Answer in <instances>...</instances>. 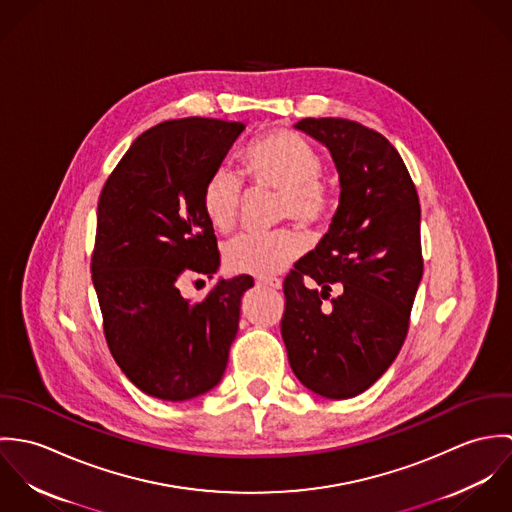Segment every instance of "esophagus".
Wrapping results in <instances>:
<instances>
[{"mask_svg":"<svg viewBox=\"0 0 512 512\" xmlns=\"http://www.w3.org/2000/svg\"><path fill=\"white\" fill-rule=\"evenodd\" d=\"M258 286H264V288H270V290H280L282 280H278V278H260Z\"/></svg>","mask_w":512,"mask_h":512,"instance_id":"esophagus-1","label":"esophagus"}]
</instances>
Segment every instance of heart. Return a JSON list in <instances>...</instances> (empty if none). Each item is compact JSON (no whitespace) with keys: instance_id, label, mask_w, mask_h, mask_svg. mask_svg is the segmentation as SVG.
<instances>
[{"instance_id":"b5f03b06","label":"heart","mask_w":512,"mask_h":512,"mask_svg":"<svg viewBox=\"0 0 512 512\" xmlns=\"http://www.w3.org/2000/svg\"><path fill=\"white\" fill-rule=\"evenodd\" d=\"M248 179L258 189L278 193V219L323 224L333 213V191L321 177L323 159L305 138L290 130L262 136L244 155ZM244 187L228 167H217L205 181L201 209L217 232H230L240 215ZM307 248V238L293 228L268 234L248 232L224 248V264L234 274L258 278L286 270Z\"/></svg>"}]
</instances>
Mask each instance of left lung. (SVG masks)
I'll return each mask as SVG.
<instances>
[{
	"label": "left lung",
	"instance_id": "left-lung-1",
	"mask_svg": "<svg viewBox=\"0 0 512 512\" xmlns=\"http://www.w3.org/2000/svg\"><path fill=\"white\" fill-rule=\"evenodd\" d=\"M295 128L329 147L341 199L329 232L284 280L280 327L299 382L343 400L370 388L408 335L424 274L420 199L382 134L345 118H305ZM333 289L340 295L331 298Z\"/></svg>",
	"mask_w": 512,
	"mask_h": 512
}]
</instances>
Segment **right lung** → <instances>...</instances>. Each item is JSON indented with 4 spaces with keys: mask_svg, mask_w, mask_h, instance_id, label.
<instances>
[{
    "mask_svg": "<svg viewBox=\"0 0 512 512\" xmlns=\"http://www.w3.org/2000/svg\"><path fill=\"white\" fill-rule=\"evenodd\" d=\"M242 122L183 118L142 134L106 179L90 258L108 349L149 396L183 402L217 386L250 276L185 299V278H213L217 236L201 209L207 177ZM201 282V280H197Z\"/></svg>",
    "mask_w": 512,
    "mask_h": 512,
    "instance_id": "1",
    "label": "right lung"
}]
</instances>
